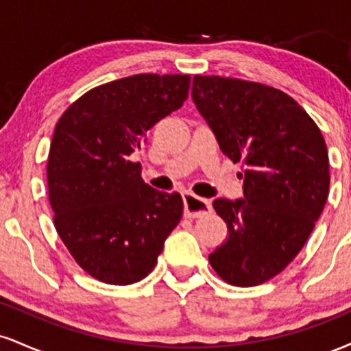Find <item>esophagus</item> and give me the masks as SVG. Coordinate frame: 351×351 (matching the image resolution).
<instances>
[{"label":"esophagus","instance_id":"esophagus-1","mask_svg":"<svg viewBox=\"0 0 351 351\" xmlns=\"http://www.w3.org/2000/svg\"><path fill=\"white\" fill-rule=\"evenodd\" d=\"M184 201V216L186 217H203L213 211L211 201L199 198V196L193 195V193H183Z\"/></svg>","mask_w":351,"mask_h":351}]
</instances>
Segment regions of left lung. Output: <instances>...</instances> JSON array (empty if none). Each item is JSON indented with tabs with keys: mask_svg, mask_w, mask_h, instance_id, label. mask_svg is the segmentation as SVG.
<instances>
[{
	"mask_svg": "<svg viewBox=\"0 0 351 351\" xmlns=\"http://www.w3.org/2000/svg\"><path fill=\"white\" fill-rule=\"evenodd\" d=\"M191 97L221 152L243 162L244 198H217L228 239L209 254L237 287L272 279L307 243L328 198V152L320 128L279 88L195 75Z\"/></svg>",
	"mask_w": 351,
	"mask_h": 351,
	"instance_id": "obj_1",
	"label": "left lung"
}]
</instances>
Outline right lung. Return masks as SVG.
<instances>
[{
  "instance_id": "obj_1",
  "label": "right lung",
  "mask_w": 351,
  "mask_h": 351,
  "mask_svg": "<svg viewBox=\"0 0 351 351\" xmlns=\"http://www.w3.org/2000/svg\"><path fill=\"white\" fill-rule=\"evenodd\" d=\"M189 75L136 74L86 92L56 123L47 158L54 226L75 263L112 285L145 279L183 216L132 153L188 97Z\"/></svg>"
}]
</instances>
